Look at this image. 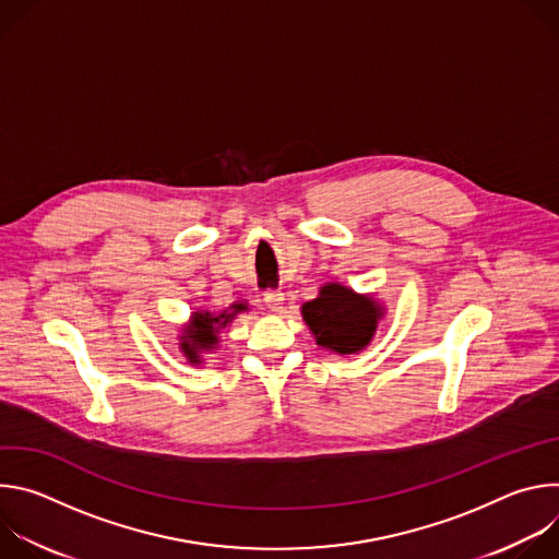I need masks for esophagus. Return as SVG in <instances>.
<instances>
[{"label": "esophagus", "mask_w": 559, "mask_h": 559, "mask_svg": "<svg viewBox=\"0 0 559 559\" xmlns=\"http://www.w3.org/2000/svg\"><path fill=\"white\" fill-rule=\"evenodd\" d=\"M283 300H285V296L281 292H267L265 294V305L272 311H281L283 309Z\"/></svg>", "instance_id": "esophagus-1"}]
</instances>
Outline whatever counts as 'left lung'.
<instances>
[{
	"label": "left lung",
	"instance_id": "left-lung-1",
	"mask_svg": "<svg viewBox=\"0 0 559 559\" xmlns=\"http://www.w3.org/2000/svg\"><path fill=\"white\" fill-rule=\"evenodd\" d=\"M300 316L318 347L349 356L360 354L373 341L384 307L373 294L325 283L313 300L302 302Z\"/></svg>",
	"mask_w": 559,
	"mask_h": 559
}]
</instances>
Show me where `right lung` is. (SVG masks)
I'll return each instance as SVG.
<instances>
[{
	"mask_svg": "<svg viewBox=\"0 0 559 559\" xmlns=\"http://www.w3.org/2000/svg\"><path fill=\"white\" fill-rule=\"evenodd\" d=\"M248 309H250L248 302L234 300L227 309H221V311H210V309L192 311L190 321L181 328V336H179V349L186 356V360L192 367L203 365V356L218 349L221 330H225L238 313Z\"/></svg>",
	"mask_w": 559,
	"mask_h": 559,
	"instance_id": "right-lung-1",
	"label": "right lung"
}]
</instances>
